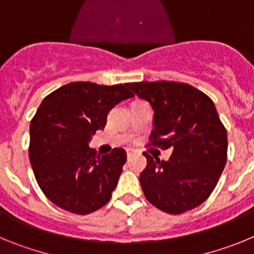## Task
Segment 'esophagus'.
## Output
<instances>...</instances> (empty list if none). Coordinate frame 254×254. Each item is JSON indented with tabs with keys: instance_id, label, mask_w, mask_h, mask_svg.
I'll return each instance as SVG.
<instances>
[{
	"instance_id": "1",
	"label": "esophagus",
	"mask_w": 254,
	"mask_h": 254,
	"mask_svg": "<svg viewBox=\"0 0 254 254\" xmlns=\"http://www.w3.org/2000/svg\"><path fill=\"white\" fill-rule=\"evenodd\" d=\"M133 156V151L132 150H127V159H131Z\"/></svg>"
}]
</instances>
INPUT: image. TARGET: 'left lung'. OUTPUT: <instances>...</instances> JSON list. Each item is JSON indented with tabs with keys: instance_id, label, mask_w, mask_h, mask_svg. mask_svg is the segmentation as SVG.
Instances as JSON below:
<instances>
[{
	"instance_id": "obj_1",
	"label": "left lung",
	"mask_w": 254,
	"mask_h": 254,
	"mask_svg": "<svg viewBox=\"0 0 254 254\" xmlns=\"http://www.w3.org/2000/svg\"><path fill=\"white\" fill-rule=\"evenodd\" d=\"M154 109L151 146L172 149L168 161L143 152L141 188L151 205L172 215L203 203L216 187L228 158V136L214 102L185 82L127 84Z\"/></svg>"
}]
</instances>
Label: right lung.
<instances>
[{"label":"right lung","mask_w":254,"mask_h":254,"mask_svg":"<svg viewBox=\"0 0 254 254\" xmlns=\"http://www.w3.org/2000/svg\"><path fill=\"white\" fill-rule=\"evenodd\" d=\"M132 96L127 84L78 81L44 98L30 122L29 159L40 190L56 206L86 215L109 202L126 151L116 147L100 155L87 142L105 127L108 112Z\"/></svg>","instance_id":"add662e5"}]
</instances>
